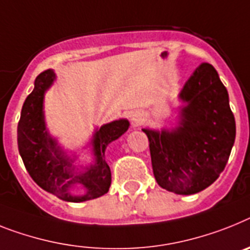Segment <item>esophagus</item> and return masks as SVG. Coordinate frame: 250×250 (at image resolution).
Here are the masks:
<instances>
[{
	"instance_id": "1",
	"label": "esophagus",
	"mask_w": 250,
	"mask_h": 250,
	"mask_svg": "<svg viewBox=\"0 0 250 250\" xmlns=\"http://www.w3.org/2000/svg\"><path fill=\"white\" fill-rule=\"evenodd\" d=\"M131 121L132 123L135 125H141L142 121H144V118H142V114L140 112H135V113H132L131 114Z\"/></svg>"
}]
</instances>
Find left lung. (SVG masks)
<instances>
[{"label":"left lung","instance_id":"1","mask_svg":"<svg viewBox=\"0 0 250 250\" xmlns=\"http://www.w3.org/2000/svg\"><path fill=\"white\" fill-rule=\"evenodd\" d=\"M174 127L142 128L150 142L157 184L189 196L207 187L225 169L235 142V118L229 94L212 64L202 63L184 83Z\"/></svg>","mask_w":250,"mask_h":250}]
</instances>
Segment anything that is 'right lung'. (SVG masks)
I'll use <instances>...</instances> for the list:
<instances>
[{
  "label": "right lung",
  "mask_w": 250,
  "mask_h": 250,
  "mask_svg": "<svg viewBox=\"0 0 250 250\" xmlns=\"http://www.w3.org/2000/svg\"><path fill=\"white\" fill-rule=\"evenodd\" d=\"M57 76L53 70L42 72L35 79L34 90L25 99L18 125V146L28 173L38 186L67 202H85L105 194L112 174L105 161V150L110 142L125 135L128 119L121 118L96 128L83 148H90L93 161L76 165L77 154L64 150L50 135L44 115V96ZM81 186V195L73 190Z\"/></svg>",
  "instance_id": "obj_1"
}]
</instances>
